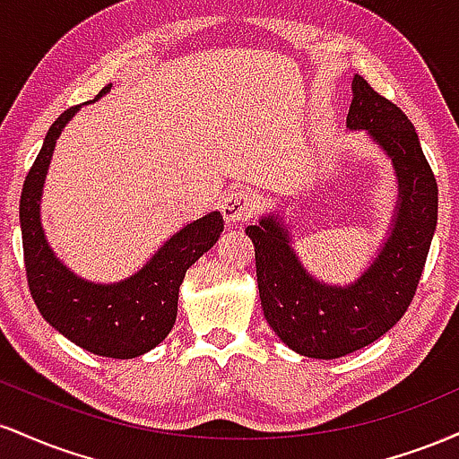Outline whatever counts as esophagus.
<instances>
[{
	"label": "esophagus",
	"mask_w": 459,
	"mask_h": 459,
	"mask_svg": "<svg viewBox=\"0 0 459 459\" xmlns=\"http://www.w3.org/2000/svg\"><path fill=\"white\" fill-rule=\"evenodd\" d=\"M255 212V198L244 187H233L222 198V215L226 222H241Z\"/></svg>",
	"instance_id": "34e87169"
}]
</instances>
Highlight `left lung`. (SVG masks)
I'll use <instances>...</instances> for the list:
<instances>
[{
    "mask_svg": "<svg viewBox=\"0 0 459 459\" xmlns=\"http://www.w3.org/2000/svg\"><path fill=\"white\" fill-rule=\"evenodd\" d=\"M351 92L347 127L368 131L391 157L399 183L391 235L371 265L345 287L325 284L299 263L282 218L263 215L246 229L267 324L293 351L321 360L367 347L403 317L438 222V183L408 116L360 75H354Z\"/></svg>",
    "mask_w": 459,
    "mask_h": 459,
    "instance_id": "8db88e82",
    "label": "left lung"
}]
</instances>
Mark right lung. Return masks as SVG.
Instances as JSON below:
<instances>
[{"instance_id":"add662e5","label":"right lung","mask_w":459,"mask_h":459,"mask_svg":"<svg viewBox=\"0 0 459 459\" xmlns=\"http://www.w3.org/2000/svg\"><path fill=\"white\" fill-rule=\"evenodd\" d=\"M109 88L108 83L91 103ZM77 109L79 105L66 109L47 131L43 149L21 192L19 220L30 293L47 324L75 345L105 358H138L170 334L177 319L178 287L189 267L218 241L224 220L220 212H212L183 226L140 272L120 282H91L73 273L47 244L40 224V196L56 140Z\"/></svg>"}]
</instances>
